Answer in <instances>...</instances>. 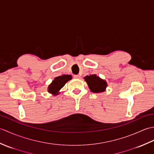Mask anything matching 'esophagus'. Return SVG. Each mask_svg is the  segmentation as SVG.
I'll return each mask as SVG.
<instances>
[{"mask_svg":"<svg viewBox=\"0 0 154 154\" xmlns=\"http://www.w3.org/2000/svg\"><path fill=\"white\" fill-rule=\"evenodd\" d=\"M74 78L75 79H80L81 78V76L79 75H74Z\"/></svg>","mask_w":154,"mask_h":154,"instance_id":"obj_1","label":"esophagus"}]
</instances>
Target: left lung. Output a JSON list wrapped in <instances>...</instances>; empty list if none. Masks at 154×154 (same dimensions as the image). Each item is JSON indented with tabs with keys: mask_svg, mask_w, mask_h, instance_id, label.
<instances>
[{
	"mask_svg": "<svg viewBox=\"0 0 154 154\" xmlns=\"http://www.w3.org/2000/svg\"><path fill=\"white\" fill-rule=\"evenodd\" d=\"M85 81L87 83L91 91L93 93H103L106 91V88L107 87V83L105 80H104L99 76L97 75H87L84 77Z\"/></svg>",
	"mask_w": 154,
	"mask_h": 154,
	"instance_id": "obj_1",
	"label": "left lung"
}]
</instances>
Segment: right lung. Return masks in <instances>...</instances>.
Segmentation results:
<instances>
[{
	"label": "right lung",
	"instance_id": "1",
	"mask_svg": "<svg viewBox=\"0 0 154 154\" xmlns=\"http://www.w3.org/2000/svg\"><path fill=\"white\" fill-rule=\"evenodd\" d=\"M72 79V76L70 75H63L61 76L55 77L52 81V82L49 85L48 87V91L49 93L56 96L60 94V91L63 87L67 81Z\"/></svg>",
	"mask_w": 154,
	"mask_h": 154
}]
</instances>
